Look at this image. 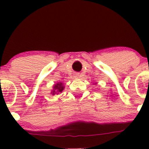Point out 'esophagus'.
<instances>
[{
  "mask_svg": "<svg viewBox=\"0 0 149 149\" xmlns=\"http://www.w3.org/2000/svg\"><path fill=\"white\" fill-rule=\"evenodd\" d=\"M76 77H79V76H80V74H79V73H76Z\"/></svg>",
  "mask_w": 149,
  "mask_h": 149,
  "instance_id": "1",
  "label": "esophagus"
}]
</instances>
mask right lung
<instances>
[{
  "label": "right lung",
  "mask_w": 149,
  "mask_h": 149,
  "mask_svg": "<svg viewBox=\"0 0 149 149\" xmlns=\"http://www.w3.org/2000/svg\"><path fill=\"white\" fill-rule=\"evenodd\" d=\"M64 86L63 84L61 83V82H59V83H57L56 84L53 86V89L51 91V94L52 95H55V94H58L59 93H61L64 89Z\"/></svg>",
  "instance_id": "obj_1"
}]
</instances>
